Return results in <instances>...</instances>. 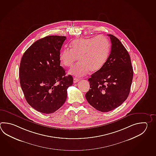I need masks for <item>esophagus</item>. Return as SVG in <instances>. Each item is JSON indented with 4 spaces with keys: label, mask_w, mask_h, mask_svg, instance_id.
Instances as JSON below:
<instances>
[{
    "label": "esophagus",
    "mask_w": 156,
    "mask_h": 156,
    "mask_svg": "<svg viewBox=\"0 0 156 156\" xmlns=\"http://www.w3.org/2000/svg\"><path fill=\"white\" fill-rule=\"evenodd\" d=\"M79 80H80L79 79H78V78H74V79H73V82L74 83H77Z\"/></svg>",
    "instance_id": "obj_1"
}]
</instances>
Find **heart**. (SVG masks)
<instances>
[{
	"mask_svg": "<svg viewBox=\"0 0 156 156\" xmlns=\"http://www.w3.org/2000/svg\"><path fill=\"white\" fill-rule=\"evenodd\" d=\"M71 49L65 48L59 54V60L64 66L70 67L78 60L80 63L69 70L68 73L76 77L102 69L107 60L109 51L108 39L103 36L95 38L77 39L70 45Z\"/></svg>",
	"mask_w": 156,
	"mask_h": 156,
	"instance_id": "obj_1",
	"label": "heart"
}]
</instances>
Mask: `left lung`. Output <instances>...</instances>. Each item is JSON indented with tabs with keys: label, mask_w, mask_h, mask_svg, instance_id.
<instances>
[{
	"label": "left lung",
	"mask_w": 156,
	"mask_h": 156,
	"mask_svg": "<svg viewBox=\"0 0 156 156\" xmlns=\"http://www.w3.org/2000/svg\"><path fill=\"white\" fill-rule=\"evenodd\" d=\"M108 35L111 41V53L102 69L88 79L90 89L86 94L90 105L102 112L115 109L127 99L133 76L127 51L117 38Z\"/></svg>",
	"instance_id": "obj_1"
}]
</instances>
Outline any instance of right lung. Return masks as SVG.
Here are the masks:
<instances>
[{
    "instance_id": "1",
    "label": "right lung",
    "mask_w": 156,
    "mask_h": 156,
    "mask_svg": "<svg viewBox=\"0 0 156 156\" xmlns=\"http://www.w3.org/2000/svg\"><path fill=\"white\" fill-rule=\"evenodd\" d=\"M65 36L40 39L23 55L19 67L20 86L29 105L37 111L52 113L66 102L67 88L73 84L60 66L59 54Z\"/></svg>"
}]
</instances>
